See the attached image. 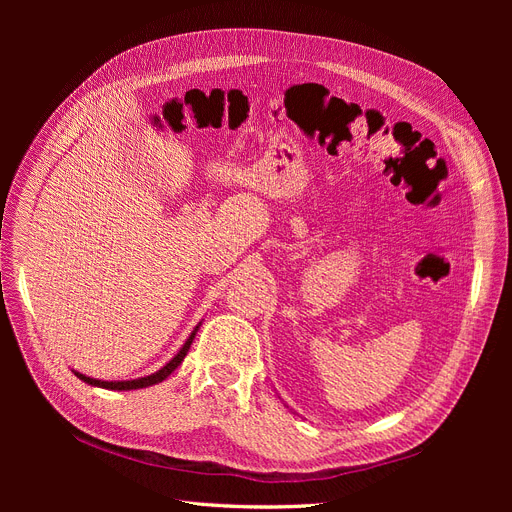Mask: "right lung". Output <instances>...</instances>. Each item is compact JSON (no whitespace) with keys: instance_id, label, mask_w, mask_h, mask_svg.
<instances>
[{"instance_id":"1","label":"right lung","mask_w":512,"mask_h":512,"mask_svg":"<svg viewBox=\"0 0 512 512\" xmlns=\"http://www.w3.org/2000/svg\"><path fill=\"white\" fill-rule=\"evenodd\" d=\"M201 324L203 321H199V324L193 328V332H191V336H188L186 340H184V344L180 346V351L164 365V367H159L155 373H151V375H145V378H137V380H122V382H105V380H97V378H89V375H85V373H80V371H76V369H72L74 371V375L78 380H83L85 384H89V386H97V388H105V390H141V388H147V386H155V384H159V382H164L170 373H174V369L184 361V357H186V353H188V348H191V344H193V340H195V336H197V332H199V328H201Z\"/></svg>"}]
</instances>
